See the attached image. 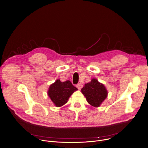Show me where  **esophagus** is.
Listing matches in <instances>:
<instances>
[{"instance_id":"obj_1","label":"esophagus","mask_w":148,"mask_h":148,"mask_svg":"<svg viewBox=\"0 0 148 148\" xmlns=\"http://www.w3.org/2000/svg\"><path fill=\"white\" fill-rule=\"evenodd\" d=\"M76 87L77 88V89H82V88L83 87V85L82 84H80V83H79V84H77L76 85Z\"/></svg>"}]
</instances>
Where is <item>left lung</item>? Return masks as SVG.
Masks as SVG:
<instances>
[{
	"label": "left lung",
	"instance_id": "obj_1",
	"mask_svg": "<svg viewBox=\"0 0 148 148\" xmlns=\"http://www.w3.org/2000/svg\"><path fill=\"white\" fill-rule=\"evenodd\" d=\"M81 91L86 97L88 102L94 107L99 106L108 95L105 86L95 79L85 84Z\"/></svg>",
	"mask_w": 148,
	"mask_h": 148
}]
</instances>
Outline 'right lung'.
<instances>
[{"label": "right lung", "mask_w": 148, "mask_h": 148, "mask_svg": "<svg viewBox=\"0 0 148 148\" xmlns=\"http://www.w3.org/2000/svg\"><path fill=\"white\" fill-rule=\"evenodd\" d=\"M77 90V89L69 80L62 82L59 79H58L50 86L48 95L55 105L60 107L66 103L71 95Z\"/></svg>", "instance_id": "add662e5"}]
</instances>
